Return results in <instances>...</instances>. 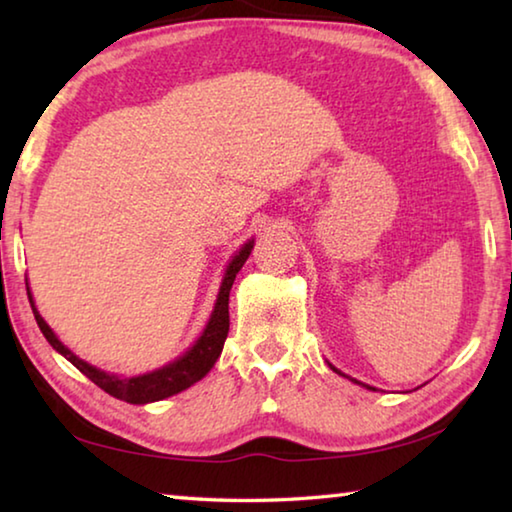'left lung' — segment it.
I'll list each match as a JSON object with an SVG mask.
<instances>
[{"label": "left lung", "instance_id": "obj_1", "mask_svg": "<svg viewBox=\"0 0 512 512\" xmlns=\"http://www.w3.org/2000/svg\"><path fill=\"white\" fill-rule=\"evenodd\" d=\"M329 368H332L334 372H339V375H343V372H341V370H336V368L332 366V363H329ZM343 377H345V375H343ZM348 379H352V377H348ZM352 381H354V384H361V381H357V379H352ZM361 386H366V384H361ZM366 388H370V386H366ZM372 391H375V388H372Z\"/></svg>", "mask_w": 512, "mask_h": 512}]
</instances>
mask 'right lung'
Segmentation results:
<instances>
[{"label": "right lung", "mask_w": 512, "mask_h": 512, "mask_svg": "<svg viewBox=\"0 0 512 512\" xmlns=\"http://www.w3.org/2000/svg\"><path fill=\"white\" fill-rule=\"evenodd\" d=\"M253 239H248L244 246H241L239 253L232 257V262L225 268L219 296H216L214 302V311L207 325L203 329V334L198 336V341L189 348L183 357H178L176 361L167 363L153 372H146V375H137V377H117L110 375V372H103L99 368L90 366L83 359L76 357L72 350H67L63 343L58 341V336L51 332V327L45 323V318L40 316V311L33 305L31 291L27 287L29 293V302L33 309V316H36V323L40 327V332L45 334V339L49 341L51 348L56 352L63 354V357L74 363L85 377L92 379L94 384L99 388H103L108 395L117 397V400H124L128 404H149V402H158L164 400V397H171L185 388L194 386L196 381H201L207 372L212 370V366L219 359V354L223 350V343L228 339V329H230V311H228V302H230V289L235 284V277L241 271V266L246 264V259L253 250Z\"/></svg>", "instance_id": "add662e5"}]
</instances>
